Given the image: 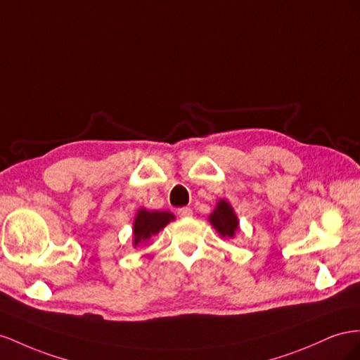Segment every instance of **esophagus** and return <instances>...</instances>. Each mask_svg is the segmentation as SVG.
I'll return each mask as SVG.
<instances>
[{
    "instance_id": "34e87169",
    "label": "esophagus",
    "mask_w": 360,
    "mask_h": 360,
    "mask_svg": "<svg viewBox=\"0 0 360 360\" xmlns=\"http://www.w3.org/2000/svg\"><path fill=\"white\" fill-rule=\"evenodd\" d=\"M178 215H179V217H191V215H193V210H191V208H187V207L179 208V210H178Z\"/></svg>"
}]
</instances>
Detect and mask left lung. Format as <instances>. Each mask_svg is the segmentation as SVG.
<instances>
[{"mask_svg": "<svg viewBox=\"0 0 360 360\" xmlns=\"http://www.w3.org/2000/svg\"><path fill=\"white\" fill-rule=\"evenodd\" d=\"M208 219L210 223L212 224V228L224 238H233L235 232L238 231L237 215H235L231 203L224 199L217 202V207H215V210L211 212Z\"/></svg>", "mask_w": 360, "mask_h": 360, "instance_id": "8db88e82", "label": "left lung"}]
</instances>
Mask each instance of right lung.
<instances>
[{"mask_svg": "<svg viewBox=\"0 0 360 360\" xmlns=\"http://www.w3.org/2000/svg\"><path fill=\"white\" fill-rule=\"evenodd\" d=\"M172 220H174V215L169 211H149L146 208L139 210L136 214L134 228H132L134 231V240H132L134 248H137L140 243L148 241L152 235L158 233Z\"/></svg>", "mask_w": 360, "mask_h": 360, "instance_id": "1", "label": "right lung"}]
</instances>
